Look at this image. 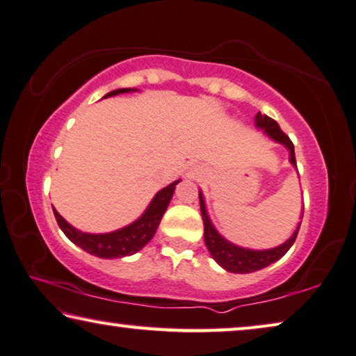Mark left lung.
Returning a JSON list of instances; mask_svg holds the SVG:
<instances>
[{
  "label": "left lung",
  "mask_w": 356,
  "mask_h": 356,
  "mask_svg": "<svg viewBox=\"0 0 356 356\" xmlns=\"http://www.w3.org/2000/svg\"><path fill=\"white\" fill-rule=\"evenodd\" d=\"M257 126L264 129L269 137L276 142L285 145L290 152V163L293 166H297V161H295V152H293V143L292 140L289 138L287 134H284L280 130L279 124L271 119L269 116H264V114L258 113L257 114ZM200 208H202V218H203V224H204V243L211 253V257L216 259V261L221 264V266L226 269L229 273H238V274H247V273H253L258 271V269H263L273 264L274 261H277L284 257L285 253L289 252V248L292 247L295 238H297V234L300 230V221L297 230H295L292 237H290L287 242L279 245L276 248L271 250H247V248H240L237 245L227 242L226 238H222L221 235L216 232V229L213 227L211 221H209L208 214H207V207H204V200L200 193ZM303 218V214H302Z\"/></svg>",
  "instance_id": "left-lung-1"
}]
</instances>
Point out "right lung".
<instances>
[{
	"label": "right lung",
	"mask_w": 356,
	"mask_h": 356,
	"mask_svg": "<svg viewBox=\"0 0 356 356\" xmlns=\"http://www.w3.org/2000/svg\"><path fill=\"white\" fill-rule=\"evenodd\" d=\"M130 92V88H118L104 95V98L113 97V95L126 93ZM180 182V179L172 182L168 187L154 195V198L149 203L147 211L143 213V216L137 219V221L130 224V226L114 230V232L109 234H85L80 232V230L74 229L71 224L66 222L61 214H59L56 209H53L54 218H56L58 226L66 234V237L71 240L72 243H76L85 252L90 254H95L98 258H122V257H130V254L137 253L138 250H142L145 245H147L149 240L153 238L154 232L161 222V218L164 211L168 209V204L171 202L174 188Z\"/></svg>",
	"instance_id": "1"
}]
</instances>
